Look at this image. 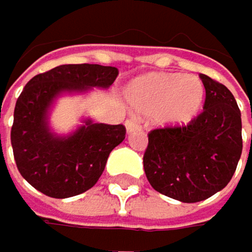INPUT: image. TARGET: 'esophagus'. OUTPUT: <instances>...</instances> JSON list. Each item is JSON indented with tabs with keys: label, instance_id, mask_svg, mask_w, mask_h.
<instances>
[{
	"label": "esophagus",
	"instance_id": "1",
	"mask_svg": "<svg viewBox=\"0 0 252 252\" xmlns=\"http://www.w3.org/2000/svg\"><path fill=\"white\" fill-rule=\"evenodd\" d=\"M125 127H127V131L128 133H133V131H139L142 127L134 121V119H127L125 121Z\"/></svg>",
	"mask_w": 252,
	"mask_h": 252
}]
</instances>
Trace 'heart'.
<instances>
[{"instance_id": "b5f03b06", "label": "heart", "mask_w": 252, "mask_h": 252, "mask_svg": "<svg viewBox=\"0 0 252 252\" xmlns=\"http://www.w3.org/2000/svg\"><path fill=\"white\" fill-rule=\"evenodd\" d=\"M206 88L198 77L183 74L150 75L128 91L131 107L145 116H156L166 125L189 124L202 109Z\"/></svg>"}]
</instances>
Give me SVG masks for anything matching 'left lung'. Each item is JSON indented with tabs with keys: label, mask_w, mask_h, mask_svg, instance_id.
I'll use <instances>...</instances> for the list:
<instances>
[{
	"label": "left lung",
	"mask_w": 252,
	"mask_h": 252,
	"mask_svg": "<svg viewBox=\"0 0 252 252\" xmlns=\"http://www.w3.org/2000/svg\"><path fill=\"white\" fill-rule=\"evenodd\" d=\"M204 110L188 125L148 133L143 169L153 189L181 202H198L224 189L242 154V119L233 94L201 74Z\"/></svg>",
	"instance_id": "left-lung-1"
}]
</instances>
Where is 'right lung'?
Wrapping results in <instances>:
<instances>
[{
	"label": "right lung",
	"mask_w": 252,
	"mask_h": 252,
	"mask_svg": "<svg viewBox=\"0 0 252 252\" xmlns=\"http://www.w3.org/2000/svg\"><path fill=\"white\" fill-rule=\"evenodd\" d=\"M116 77L113 66L60 64L27 83L15 105L10 139L18 171L34 189L69 198L95 186L109 154L125 139V127L86 119L72 134L60 137L48 127V110L63 92L107 89Z\"/></svg>",
	"instance_id": "right-lung-1"
}]
</instances>
